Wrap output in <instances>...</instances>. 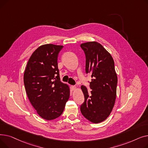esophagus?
Masks as SVG:
<instances>
[{
    "label": "esophagus",
    "instance_id": "esophagus-1",
    "mask_svg": "<svg viewBox=\"0 0 148 148\" xmlns=\"http://www.w3.org/2000/svg\"><path fill=\"white\" fill-rule=\"evenodd\" d=\"M71 88L73 90H75L77 89V87L75 86H71Z\"/></svg>",
    "mask_w": 148,
    "mask_h": 148
}]
</instances>
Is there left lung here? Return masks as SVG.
Returning a JSON list of instances; mask_svg holds the SVG:
<instances>
[{
	"mask_svg": "<svg viewBox=\"0 0 148 148\" xmlns=\"http://www.w3.org/2000/svg\"><path fill=\"white\" fill-rule=\"evenodd\" d=\"M86 56V73H90V93L81 86L84 101L80 106L82 114L91 122L106 120L114 105L118 77L111 54L99 43L92 41L80 45Z\"/></svg>",
	"mask_w": 148,
	"mask_h": 148,
	"instance_id": "left-lung-1",
	"label": "left lung"
}]
</instances>
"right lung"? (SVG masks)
Wrapping results in <instances>:
<instances>
[{
    "mask_svg": "<svg viewBox=\"0 0 148 148\" xmlns=\"http://www.w3.org/2000/svg\"><path fill=\"white\" fill-rule=\"evenodd\" d=\"M63 45H41L29 58L24 73V84L31 104L45 120L63 113L69 98L68 85L60 81L58 57Z\"/></svg>",
    "mask_w": 148,
    "mask_h": 148,
    "instance_id": "add662e5",
    "label": "right lung"
}]
</instances>
